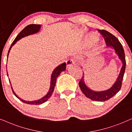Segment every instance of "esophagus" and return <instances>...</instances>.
Masks as SVG:
<instances>
[{"label":"esophagus","mask_w":132,"mask_h":132,"mask_svg":"<svg viewBox=\"0 0 132 132\" xmlns=\"http://www.w3.org/2000/svg\"><path fill=\"white\" fill-rule=\"evenodd\" d=\"M66 64H67L68 67H70V66H71L72 65L74 64V61L72 58H69V59H68V60L66 61Z\"/></svg>","instance_id":"1"}]
</instances>
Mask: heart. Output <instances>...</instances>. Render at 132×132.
Segmentation results:
<instances>
[{
    "label": "heart",
    "mask_w": 132,
    "mask_h": 132,
    "mask_svg": "<svg viewBox=\"0 0 132 132\" xmlns=\"http://www.w3.org/2000/svg\"><path fill=\"white\" fill-rule=\"evenodd\" d=\"M96 39V38L95 37H92V38H91V40H92V41H95Z\"/></svg>",
    "instance_id": "obj_1"
}]
</instances>
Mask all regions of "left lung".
I'll return each instance as SVG.
<instances>
[{
    "label": "left lung",
    "mask_w": 132,
    "mask_h": 132,
    "mask_svg": "<svg viewBox=\"0 0 132 132\" xmlns=\"http://www.w3.org/2000/svg\"><path fill=\"white\" fill-rule=\"evenodd\" d=\"M98 31L104 38L106 46L114 48L115 52L118 55L120 60L122 61V66L121 72H120V74L117 78V80L116 81V82L114 83L112 87L110 88L109 89L106 90V91L96 92V91H92V90L89 89L85 83L83 76L81 77L78 84H79V86L82 93L88 98L93 100V101L103 102L110 99L116 93L119 92V90L121 89L122 81L125 69H126V61L124 49H123L121 43L119 42L118 38L111 33L108 32V31L105 30H98Z\"/></svg>",
    "instance_id": "8db88e82"
}]
</instances>
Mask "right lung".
<instances>
[{
	"instance_id": "right-lung-1",
	"label": "right lung",
	"mask_w": 132,
	"mask_h": 132,
	"mask_svg": "<svg viewBox=\"0 0 132 132\" xmlns=\"http://www.w3.org/2000/svg\"><path fill=\"white\" fill-rule=\"evenodd\" d=\"M40 28H41V26H40V25H38V24H30V25H29V26H26V27H25L24 29L19 33V35L16 36V38H15V39L13 41V42L12 43V44H11V45L10 47L9 51H8L7 56H8V54H9L10 51L11 47H12L13 45L15 44V43L17 42L18 40L24 37V36L30 35L33 34V33H37L38 31H39ZM66 68V63H63V64H61L60 65H59L58 67H56L55 69L54 70V71H53L52 74V76H51V87H50L49 92H48V93L46 95V96H45L44 97H43V98H41V99H40L39 100L30 102V101H24V100L21 99V98L19 97L17 95L15 94V93L14 92V91H13V88H12V87H11V89H12V91H13V94H14L15 96H16V97H18V99L20 100V101H21L22 102H24V103H27V104L39 105V104H41V103H44V102H46L47 101V100L49 99L50 97H51V96H52V94L53 92H54L55 86V84H56V78H57L58 76H59V75L60 74V73L61 72L65 71ZM7 76H8V74H7Z\"/></svg>"
}]
</instances>
